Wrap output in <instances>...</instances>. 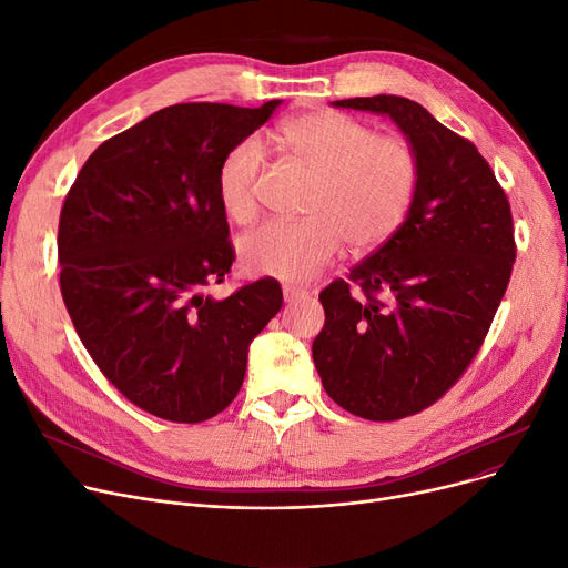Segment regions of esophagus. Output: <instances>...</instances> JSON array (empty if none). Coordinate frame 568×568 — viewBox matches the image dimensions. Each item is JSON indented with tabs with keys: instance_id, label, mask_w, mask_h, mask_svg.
Returning <instances> with one entry per match:
<instances>
[{
	"instance_id": "obj_1",
	"label": "esophagus",
	"mask_w": 568,
	"mask_h": 568,
	"mask_svg": "<svg viewBox=\"0 0 568 568\" xmlns=\"http://www.w3.org/2000/svg\"><path fill=\"white\" fill-rule=\"evenodd\" d=\"M304 296H308V292H306V290H302V287H294V285H283V300H285V304L300 302V300H304Z\"/></svg>"
}]
</instances>
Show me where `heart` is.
Here are the masks:
<instances>
[{"label": "heart", "mask_w": 568, "mask_h": 568, "mask_svg": "<svg viewBox=\"0 0 568 568\" xmlns=\"http://www.w3.org/2000/svg\"><path fill=\"white\" fill-rule=\"evenodd\" d=\"M281 140L315 184L306 221H268L236 242L239 264L253 276L306 281L329 262L343 239L356 253L382 246L403 225L419 182V161L407 140L375 131L343 112H311L283 126ZM264 152L244 140L219 168V200L234 223L257 216Z\"/></svg>", "instance_id": "heart-1"}]
</instances>
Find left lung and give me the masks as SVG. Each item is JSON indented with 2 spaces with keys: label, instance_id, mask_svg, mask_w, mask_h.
<instances>
[{
  "label": "left lung",
  "instance_id": "obj_1",
  "mask_svg": "<svg viewBox=\"0 0 568 568\" xmlns=\"http://www.w3.org/2000/svg\"><path fill=\"white\" fill-rule=\"evenodd\" d=\"M332 105L389 116L419 161L403 225L349 272L362 294L341 278L320 292L324 326L313 341L334 403L396 422L442 398L479 352L516 260L511 206L479 149L416 101Z\"/></svg>",
  "mask_w": 568,
  "mask_h": 568
}]
</instances>
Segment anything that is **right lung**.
I'll use <instances>...</instances> for the list:
<instances>
[{"label":"right lung","instance_id":"right-lung-1","mask_svg":"<svg viewBox=\"0 0 568 568\" xmlns=\"http://www.w3.org/2000/svg\"><path fill=\"white\" fill-rule=\"evenodd\" d=\"M283 101L179 103L105 140L59 216V285L101 373L140 409L176 424L223 412L248 347L283 306L274 278L206 294L234 260L219 168Z\"/></svg>","mask_w":568,"mask_h":568}]
</instances>
